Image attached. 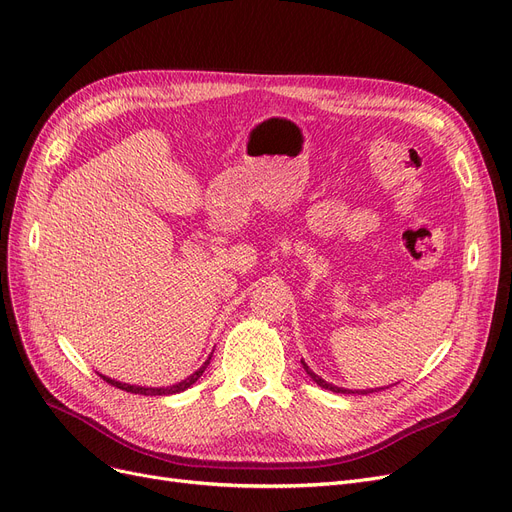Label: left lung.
I'll return each instance as SVG.
<instances>
[{"label":"left lung","instance_id":"left-lung-1","mask_svg":"<svg viewBox=\"0 0 512 512\" xmlns=\"http://www.w3.org/2000/svg\"><path fill=\"white\" fill-rule=\"evenodd\" d=\"M302 367H304V372L313 378V382H317L321 388H327V391H332V393H346V395H349V393H363V395H367V393H374V391H346V388L334 386V384H330V382H325L323 378H319L313 370H309V365H306L304 361H302ZM386 388H388V386H386Z\"/></svg>","mask_w":512,"mask_h":512}]
</instances>
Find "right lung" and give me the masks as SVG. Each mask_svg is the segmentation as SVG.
<instances>
[{"instance_id": "obj_1", "label": "right lung", "mask_w": 512, "mask_h": 512, "mask_svg": "<svg viewBox=\"0 0 512 512\" xmlns=\"http://www.w3.org/2000/svg\"><path fill=\"white\" fill-rule=\"evenodd\" d=\"M212 359V357H210ZM210 359L203 363L199 370L193 374V376H189L187 380H182V382H178V384H174V386H166V388H145V386H134V384H121V382H117V380H111V378H107V376H102L100 374V378L102 380H107L111 386H115V388H121V391H126V393H134V395H174V393H182V391H187V388L191 386V384H195L199 378H201V374L206 372V367H208V363H210Z\"/></svg>"}]
</instances>
